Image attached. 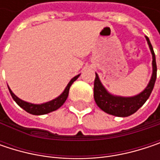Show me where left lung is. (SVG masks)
I'll list each match as a JSON object with an SVG mask.
<instances>
[{"label":"left lung","mask_w":160,"mask_h":160,"mask_svg":"<svg viewBox=\"0 0 160 160\" xmlns=\"http://www.w3.org/2000/svg\"><path fill=\"white\" fill-rule=\"evenodd\" d=\"M145 39L147 41L148 46L152 53L153 72L149 83L147 84L146 88L142 92L132 97H122V96L113 95L109 93L107 91V89L103 86V84L99 80L98 75L95 73L93 97L96 105L103 111L117 117H129L137 111L149 98L157 79V63H156V56L152 44L147 37H145Z\"/></svg>","instance_id":"obj_1"}]
</instances>
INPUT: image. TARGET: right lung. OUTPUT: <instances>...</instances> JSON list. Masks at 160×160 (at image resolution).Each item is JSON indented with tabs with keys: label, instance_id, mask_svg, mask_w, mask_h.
Wrapping results in <instances>:
<instances>
[{
	"label": "right lung",
	"instance_id": "right-lung-1",
	"mask_svg": "<svg viewBox=\"0 0 160 160\" xmlns=\"http://www.w3.org/2000/svg\"><path fill=\"white\" fill-rule=\"evenodd\" d=\"M79 77H80V75H77L73 79H71V80L67 85L66 89L64 90V92L58 97H56L55 99H53L52 101H49V102L43 103V104H40V105L31 104V103H28L26 101L21 100L20 98H18L16 94L11 91V89L9 87H8V89H9V92H10L13 99L16 101V104L21 108H23L25 111H27L28 113H29V114H32V115H44V114H48L50 112L54 111V110L58 109L60 107L63 106V104L66 102V100H67V98L68 96V92H69L70 86L72 85V83L77 80Z\"/></svg>",
	"mask_w": 160,
	"mask_h": 160
}]
</instances>
